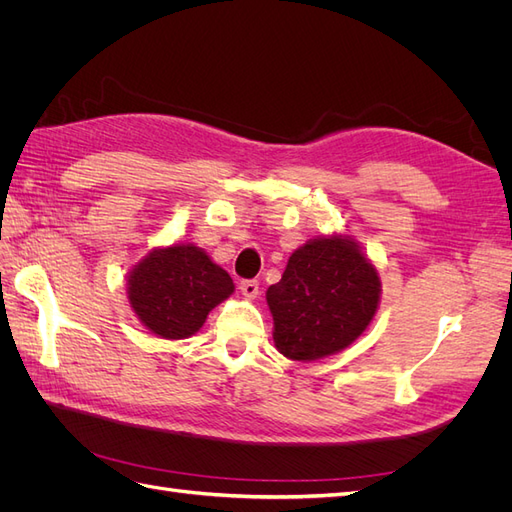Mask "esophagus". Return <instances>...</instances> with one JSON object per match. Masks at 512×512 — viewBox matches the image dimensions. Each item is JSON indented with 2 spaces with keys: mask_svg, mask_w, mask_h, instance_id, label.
Instances as JSON below:
<instances>
[{
  "mask_svg": "<svg viewBox=\"0 0 512 512\" xmlns=\"http://www.w3.org/2000/svg\"><path fill=\"white\" fill-rule=\"evenodd\" d=\"M239 290L243 292V297L254 299L256 294H258V282H256V280H243V282L239 284Z\"/></svg>",
  "mask_w": 512,
  "mask_h": 512,
  "instance_id": "34e87169",
  "label": "esophagus"
}]
</instances>
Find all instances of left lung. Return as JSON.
Here are the masks:
<instances>
[{
    "mask_svg": "<svg viewBox=\"0 0 512 512\" xmlns=\"http://www.w3.org/2000/svg\"><path fill=\"white\" fill-rule=\"evenodd\" d=\"M380 277L348 237L314 239L269 286L275 346L292 361H316L350 346L374 318Z\"/></svg>",
    "mask_w": 512,
    "mask_h": 512,
    "instance_id": "obj_1",
    "label": "left lung"
}]
</instances>
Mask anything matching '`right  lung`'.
<instances>
[{
	"mask_svg": "<svg viewBox=\"0 0 512 512\" xmlns=\"http://www.w3.org/2000/svg\"><path fill=\"white\" fill-rule=\"evenodd\" d=\"M232 290L235 284L222 267L200 247L183 243L153 250L128 280V299L136 316L164 339L194 335Z\"/></svg>",
	"mask_w": 512,
	"mask_h": 512,
	"instance_id": "obj_1",
	"label": "right lung"
}]
</instances>
